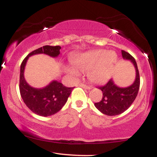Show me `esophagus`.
I'll return each mask as SVG.
<instances>
[{"label": "esophagus", "mask_w": 157, "mask_h": 157, "mask_svg": "<svg viewBox=\"0 0 157 157\" xmlns=\"http://www.w3.org/2000/svg\"><path fill=\"white\" fill-rule=\"evenodd\" d=\"M79 86H80L81 87H82V88H83V89H88V90H90V89H91L92 87L91 86H88V85H86V84H84V83H81L80 84H79Z\"/></svg>", "instance_id": "obj_1"}]
</instances>
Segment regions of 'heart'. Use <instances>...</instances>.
I'll list each match as a JSON object with an SVG mask.
<instances>
[{"instance_id": "1", "label": "heart", "mask_w": 157, "mask_h": 157, "mask_svg": "<svg viewBox=\"0 0 157 157\" xmlns=\"http://www.w3.org/2000/svg\"><path fill=\"white\" fill-rule=\"evenodd\" d=\"M117 55L106 50H97L83 53L73 59V65L80 71H89V78L95 83H105L111 77ZM74 75H78L75 70H69Z\"/></svg>"}]
</instances>
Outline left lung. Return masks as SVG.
<instances>
[{"instance_id": "left-lung-1", "label": "left lung", "mask_w": 157, "mask_h": 157, "mask_svg": "<svg viewBox=\"0 0 157 157\" xmlns=\"http://www.w3.org/2000/svg\"><path fill=\"white\" fill-rule=\"evenodd\" d=\"M121 53L124 59L131 60L134 63L136 71V80L132 86L126 88L117 86L111 79L104 86L98 87L103 92L102 99L94 105L101 112L108 116L119 115L129 108L136 98L140 86L139 72L134 58L125 51H122Z\"/></svg>"}]
</instances>
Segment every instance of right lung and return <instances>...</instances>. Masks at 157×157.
I'll use <instances>...</instances> for the list:
<instances>
[{
  "label": "right lung",
  "instance_id": "add662e5",
  "mask_svg": "<svg viewBox=\"0 0 157 157\" xmlns=\"http://www.w3.org/2000/svg\"><path fill=\"white\" fill-rule=\"evenodd\" d=\"M61 46H44L36 49L23 59L21 65L19 89L23 102L32 112L42 117H48L57 113L62 109L74 87H66L58 81H53L44 89H35L28 84L23 72L29 56L38 53H45L52 57L59 55Z\"/></svg>",
  "mask_w": 157,
  "mask_h": 157
}]
</instances>
